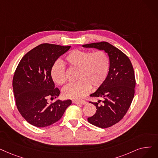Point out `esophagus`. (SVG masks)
<instances>
[{
    "instance_id": "obj_1",
    "label": "esophagus",
    "mask_w": 158,
    "mask_h": 158,
    "mask_svg": "<svg viewBox=\"0 0 158 158\" xmlns=\"http://www.w3.org/2000/svg\"><path fill=\"white\" fill-rule=\"evenodd\" d=\"M72 102L74 104L82 105H84L86 103V102L85 101H77V100H72Z\"/></svg>"
}]
</instances>
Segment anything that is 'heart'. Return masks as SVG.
Masks as SVG:
<instances>
[{
    "label": "heart",
    "mask_w": 158,
    "mask_h": 158,
    "mask_svg": "<svg viewBox=\"0 0 158 158\" xmlns=\"http://www.w3.org/2000/svg\"><path fill=\"white\" fill-rule=\"evenodd\" d=\"M65 63L72 69L77 70L75 83L68 85L63 90L67 99H81L88 94L92 86L98 88L105 81L110 70V61L106 52L97 50L93 52L75 49L65 58ZM51 77L54 83L63 85L67 81L63 65L59 61L53 65Z\"/></svg>",
    "instance_id": "obj_1"
}]
</instances>
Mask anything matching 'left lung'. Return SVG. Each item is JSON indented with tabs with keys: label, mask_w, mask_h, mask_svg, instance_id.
<instances>
[{
	"label": "left lung",
	"mask_w": 158,
	"mask_h": 158,
	"mask_svg": "<svg viewBox=\"0 0 158 158\" xmlns=\"http://www.w3.org/2000/svg\"><path fill=\"white\" fill-rule=\"evenodd\" d=\"M83 47L105 50L108 55L110 66L108 76L97 91L90 95L102 101L91 102L97 110L88 121L102 128L112 127L123 118L133 100L135 79L132 64L124 53L107 42L84 44ZM100 102L102 103L99 105Z\"/></svg>",
	"instance_id": "obj_1"
}]
</instances>
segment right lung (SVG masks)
I'll return each instance as SVG.
<instances>
[{"instance_id":"right-lung-1","label":"right lung","mask_w":158,"mask_h":158,"mask_svg":"<svg viewBox=\"0 0 158 158\" xmlns=\"http://www.w3.org/2000/svg\"><path fill=\"white\" fill-rule=\"evenodd\" d=\"M70 47L41 44L27 53L16 68L13 78L16 105L26 121L33 126L42 128L56 123L72 104L70 99H59L50 104L47 101L60 93L55 87L51 70Z\"/></svg>"}]
</instances>
